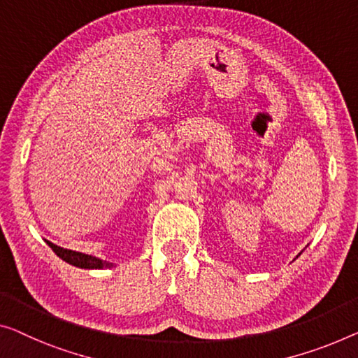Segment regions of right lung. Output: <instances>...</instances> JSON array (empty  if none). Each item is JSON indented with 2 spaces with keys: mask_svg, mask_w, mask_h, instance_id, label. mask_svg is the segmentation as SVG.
Segmentation results:
<instances>
[{
  "mask_svg": "<svg viewBox=\"0 0 358 358\" xmlns=\"http://www.w3.org/2000/svg\"><path fill=\"white\" fill-rule=\"evenodd\" d=\"M48 246H50L52 250H55V254L57 257H61L62 260H66L67 264H71L73 266H78V268H88V270H93V268H110L112 265L110 262H106V260H101L98 257H93V255H88V254H82V252H76V250H71V249H64L56 246V244H52L51 241H46Z\"/></svg>",
  "mask_w": 358,
  "mask_h": 358,
  "instance_id": "obj_1",
  "label": "right lung"
}]
</instances>
